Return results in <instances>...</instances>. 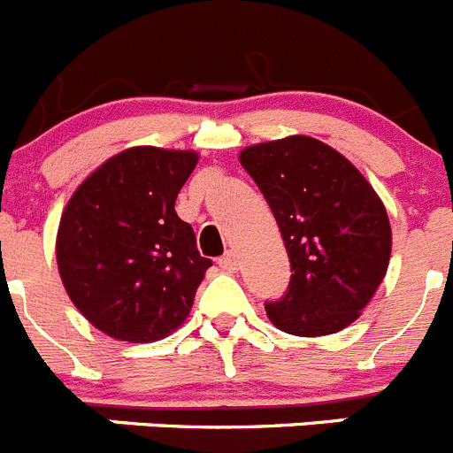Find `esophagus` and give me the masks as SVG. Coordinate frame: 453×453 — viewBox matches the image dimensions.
<instances>
[{
	"label": "esophagus",
	"mask_w": 453,
	"mask_h": 453,
	"mask_svg": "<svg viewBox=\"0 0 453 453\" xmlns=\"http://www.w3.org/2000/svg\"><path fill=\"white\" fill-rule=\"evenodd\" d=\"M218 265L222 267L224 272H235V270H238V265H240V263H238V256H235L234 251H229V254H224L222 258H219Z\"/></svg>",
	"instance_id": "34e87169"
}]
</instances>
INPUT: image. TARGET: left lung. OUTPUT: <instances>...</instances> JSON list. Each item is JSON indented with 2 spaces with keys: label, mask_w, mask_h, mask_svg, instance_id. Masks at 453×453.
Wrapping results in <instances>:
<instances>
[{
  "label": "left lung",
  "mask_w": 453,
  "mask_h": 453,
  "mask_svg": "<svg viewBox=\"0 0 453 453\" xmlns=\"http://www.w3.org/2000/svg\"><path fill=\"white\" fill-rule=\"evenodd\" d=\"M270 203L290 258L286 297L265 303L276 329L302 338L358 319L388 272L386 206L351 161L311 135H288L240 151Z\"/></svg>",
  "instance_id": "8db88e82"
}]
</instances>
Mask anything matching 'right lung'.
Here are the masks:
<instances>
[{"instance_id": "add662e5", "label": "right lung", "mask_w": 453, "mask_h": 453, "mask_svg": "<svg viewBox=\"0 0 453 453\" xmlns=\"http://www.w3.org/2000/svg\"><path fill=\"white\" fill-rule=\"evenodd\" d=\"M197 151L131 147L88 174L56 234V263L83 318L124 342H154L190 313L211 261L174 211Z\"/></svg>"}]
</instances>
